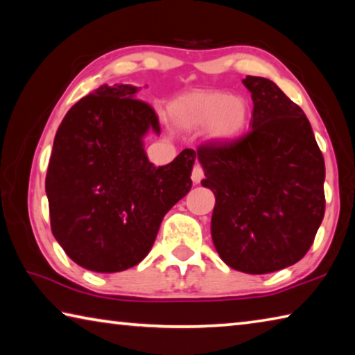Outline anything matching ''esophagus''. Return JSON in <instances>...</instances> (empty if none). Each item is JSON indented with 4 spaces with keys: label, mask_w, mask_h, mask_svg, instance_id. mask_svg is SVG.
<instances>
[{
    "label": "esophagus",
    "mask_w": 355,
    "mask_h": 355,
    "mask_svg": "<svg viewBox=\"0 0 355 355\" xmlns=\"http://www.w3.org/2000/svg\"><path fill=\"white\" fill-rule=\"evenodd\" d=\"M203 177H205V173H203V167L200 164H196L194 169H192V175H191L192 182L200 183L202 180H203Z\"/></svg>",
    "instance_id": "1"
}]
</instances>
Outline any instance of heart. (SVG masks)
<instances>
[{"label": "heart", "mask_w": 355, "mask_h": 355, "mask_svg": "<svg viewBox=\"0 0 355 355\" xmlns=\"http://www.w3.org/2000/svg\"><path fill=\"white\" fill-rule=\"evenodd\" d=\"M167 116L177 128L199 130L207 125V133L214 141H232L248 128L249 101L213 89H196L172 98Z\"/></svg>", "instance_id": "b5f03b06"}]
</instances>
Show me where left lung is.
Masks as SVG:
<instances>
[{"instance_id": "1", "label": "left lung", "mask_w": 355, "mask_h": 355, "mask_svg": "<svg viewBox=\"0 0 355 355\" xmlns=\"http://www.w3.org/2000/svg\"><path fill=\"white\" fill-rule=\"evenodd\" d=\"M252 94L249 133L197 148L202 184L216 196L211 236L228 266L268 274L297 263L320 228L326 166L304 111L261 76Z\"/></svg>"}]
</instances>
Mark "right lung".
I'll return each mask as SVG.
<instances>
[{
  "label": "right lung",
  "instance_id": "add662e5",
  "mask_svg": "<svg viewBox=\"0 0 355 355\" xmlns=\"http://www.w3.org/2000/svg\"><path fill=\"white\" fill-rule=\"evenodd\" d=\"M136 92L131 84H103L71 106L48 163L53 235L71 260L94 272L141 263L166 213L192 186L194 150L167 166L148 161L142 137L148 130L159 133V122Z\"/></svg>",
  "mask_w": 355,
  "mask_h": 355
}]
</instances>
